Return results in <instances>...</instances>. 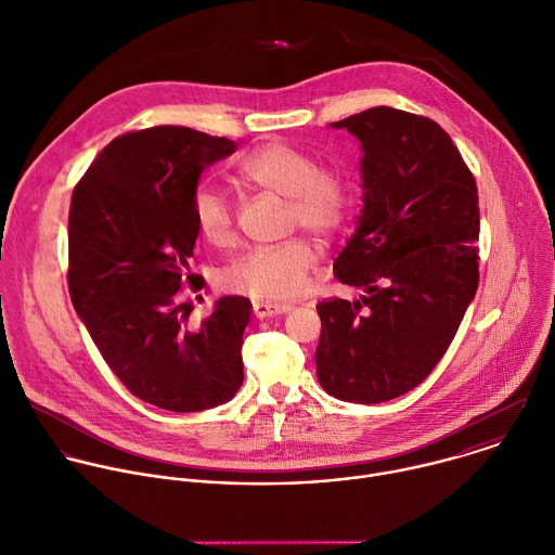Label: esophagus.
Here are the masks:
<instances>
[{
  "label": "esophagus",
  "mask_w": 555,
  "mask_h": 555,
  "mask_svg": "<svg viewBox=\"0 0 555 555\" xmlns=\"http://www.w3.org/2000/svg\"><path fill=\"white\" fill-rule=\"evenodd\" d=\"M288 310H293V306H288V304H267V301H256L254 304V317L256 319H267V317L284 314Z\"/></svg>",
  "instance_id": "1"
}]
</instances>
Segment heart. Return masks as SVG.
Instances as JSON below:
<instances>
[{
    "mask_svg": "<svg viewBox=\"0 0 555 555\" xmlns=\"http://www.w3.org/2000/svg\"><path fill=\"white\" fill-rule=\"evenodd\" d=\"M238 180L284 197L288 228H301L321 243H330L347 225L353 208L349 182L334 169L319 167L308 152L271 141L238 165ZM193 223L202 241L225 247L234 241V208L217 189L202 184L193 195ZM314 267V249L304 238L273 247H256L221 271V286L258 301L275 304L299 297Z\"/></svg>",
    "mask_w": 555,
    "mask_h": 555,
    "instance_id": "obj_1",
    "label": "heart"
}]
</instances>
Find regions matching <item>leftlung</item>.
I'll return each mask as SVG.
<instances>
[{"label":"left lung","mask_w":555,"mask_h":555,"mask_svg":"<svg viewBox=\"0 0 555 555\" xmlns=\"http://www.w3.org/2000/svg\"><path fill=\"white\" fill-rule=\"evenodd\" d=\"M360 141L362 210L334 262L360 299L317 306V377L351 403L416 388L449 349L479 282L475 178L431 119L390 106L351 115Z\"/></svg>","instance_id":"obj_1"}]
</instances>
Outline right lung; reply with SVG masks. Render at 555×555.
<instances>
[{
    "label": "right lung",
    "mask_w": 555,
    "mask_h": 555,
    "mask_svg": "<svg viewBox=\"0 0 555 555\" xmlns=\"http://www.w3.org/2000/svg\"><path fill=\"white\" fill-rule=\"evenodd\" d=\"M236 143L158 126L111 141L76 184L69 208V293L113 373L139 399L171 412L230 401L243 386L245 297L228 295L199 325L180 288L197 230L193 195L202 171Z\"/></svg>",
    "instance_id": "right-lung-1"
}]
</instances>
